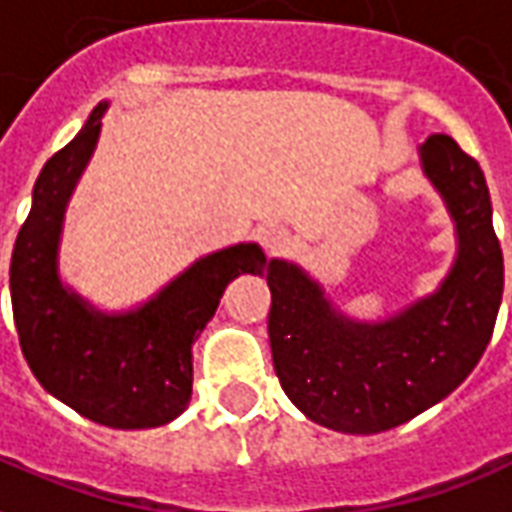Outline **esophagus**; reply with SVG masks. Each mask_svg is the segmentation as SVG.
<instances>
[{
	"label": "esophagus",
	"instance_id": "esophagus-1",
	"mask_svg": "<svg viewBox=\"0 0 512 512\" xmlns=\"http://www.w3.org/2000/svg\"><path fill=\"white\" fill-rule=\"evenodd\" d=\"M257 241L266 249V255H279L290 244V233L282 225H266L257 230Z\"/></svg>",
	"mask_w": 512,
	"mask_h": 512
}]
</instances>
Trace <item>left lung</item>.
I'll return each mask as SVG.
<instances>
[{"mask_svg": "<svg viewBox=\"0 0 512 512\" xmlns=\"http://www.w3.org/2000/svg\"><path fill=\"white\" fill-rule=\"evenodd\" d=\"M420 162L458 233L456 266L437 293L385 323H355L298 266H266L276 377L306 418L333 431L377 434L434 407L467 380L494 333L505 260L486 176L450 135H431Z\"/></svg>", "mask_w": 512, "mask_h": 512, "instance_id": "obj_1", "label": "left lung"}]
</instances>
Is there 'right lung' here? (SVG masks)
<instances>
[{"instance_id":"1","label":"right lung","mask_w":512,"mask_h":512,"mask_svg":"<svg viewBox=\"0 0 512 512\" xmlns=\"http://www.w3.org/2000/svg\"><path fill=\"white\" fill-rule=\"evenodd\" d=\"M105 102L45 162L32 211L10 260V298L29 369L56 399L111 429H154L179 418L192 396V342L214 317L225 287L263 274L257 244L200 257L135 312L102 314L70 293L56 271L64 208L100 138Z\"/></svg>"}]
</instances>
